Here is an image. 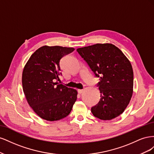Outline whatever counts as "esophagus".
I'll use <instances>...</instances> for the list:
<instances>
[{
  "instance_id": "34e87169",
  "label": "esophagus",
  "mask_w": 154,
  "mask_h": 154,
  "mask_svg": "<svg viewBox=\"0 0 154 154\" xmlns=\"http://www.w3.org/2000/svg\"><path fill=\"white\" fill-rule=\"evenodd\" d=\"M83 92V89H78V92L79 93V94H82V93Z\"/></svg>"
}]
</instances>
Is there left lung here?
<instances>
[{"mask_svg": "<svg viewBox=\"0 0 154 154\" xmlns=\"http://www.w3.org/2000/svg\"><path fill=\"white\" fill-rule=\"evenodd\" d=\"M96 77H100L101 97L91 112L101 120H110L122 114L133 94L134 72L128 59L112 44H96L78 48Z\"/></svg>", "mask_w": 154, "mask_h": 154, "instance_id": "1", "label": "left lung"}]
</instances>
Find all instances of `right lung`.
<instances>
[{
  "label": "right lung",
  "instance_id": "right-lung-1",
  "mask_svg": "<svg viewBox=\"0 0 154 154\" xmlns=\"http://www.w3.org/2000/svg\"><path fill=\"white\" fill-rule=\"evenodd\" d=\"M72 48L44 45L32 54L23 69L22 83L27 103L42 119L54 122L70 114L77 99L76 89L60 80V62Z\"/></svg>",
  "mask_w": 154,
  "mask_h": 154
}]
</instances>
